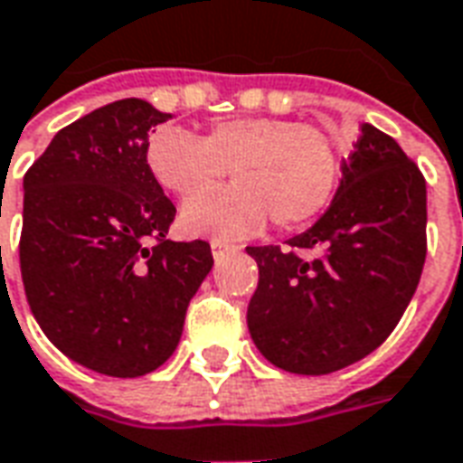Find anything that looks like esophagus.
Returning a JSON list of instances; mask_svg holds the SVG:
<instances>
[{
    "label": "esophagus",
    "instance_id": "1",
    "mask_svg": "<svg viewBox=\"0 0 463 463\" xmlns=\"http://www.w3.org/2000/svg\"><path fill=\"white\" fill-rule=\"evenodd\" d=\"M226 251H237V247H234V244H226V241H219V239L212 241V254H214V257H222Z\"/></svg>",
    "mask_w": 463,
    "mask_h": 463
}]
</instances>
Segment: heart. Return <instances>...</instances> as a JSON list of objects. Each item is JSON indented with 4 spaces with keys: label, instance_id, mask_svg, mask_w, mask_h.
I'll list each match as a JSON object with an SVG mask.
<instances>
[{
    "label": "heart",
    "instance_id": "heart-1",
    "mask_svg": "<svg viewBox=\"0 0 463 463\" xmlns=\"http://www.w3.org/2000/svg\"><path fill=\"white\" fill-rule=\"evenodd\" d=\"M146 166L176 196L208 191L229 171L234 187L189 199L179 224L192 237L239 239L309 224L331 204L342 159L336 142L317 127L279 117L216 121L199 139L182 127H162L146 139Z\"/></svg>",
    "mask_w": 463,
    "mask_h": 463
}]
</instances>
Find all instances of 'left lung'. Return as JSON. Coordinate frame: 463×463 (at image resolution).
<instances>
[{
	"label": "left lung",
	"mask_w": 463,
	"mask_h": 463,
	"mask_svg": "<svg viewBox=\"0 0 463 463\" xmlns=\"http://www.w3.org/2000/svg\"><path fill=\"white\" fill-rule=\"evenodd\" d=\"M289 247H247L259 267L249 334L284 372H339L382 346L419 287L424 176L389 134L362 124L329 209Z\"/></svg>",
	"instance_id": "left-lung-1"
}]
</instances>
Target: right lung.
Returning <instances> with one entry per match:
<instances>
[{"mask_svg": "<svg viewBox=\"0 0 463 463\" xmlns=\"http://www.w3.org/2000/svg\"><path fill=\"white\" fill-rule=\"evenodd\" d=\"M166 119L144 99L111 101L54 134L24 174L29 309L71 362L119 379L172 356L214 267L206 241L164 239L176 209L146 166V139Z\"/></svg>", "mask_w": 463, "mask_h": 463, "instance_id": "1", "label": "right lung"}]
</instances>
